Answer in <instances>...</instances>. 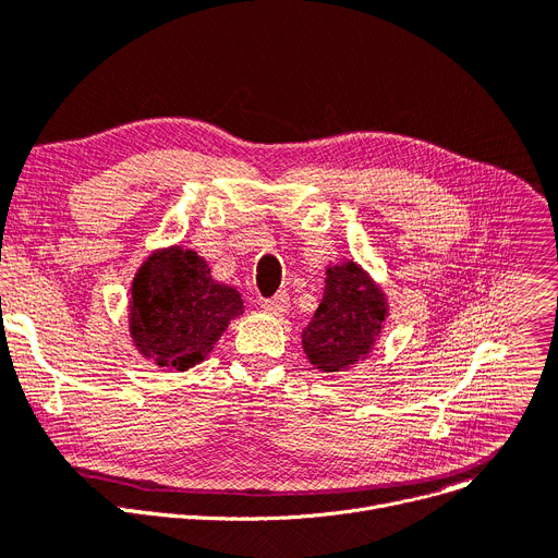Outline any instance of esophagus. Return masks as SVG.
<instances>
[{
	"label": "esophagus",
	"mask_w": 558,
	"mask_h": 558,
	"mask_svg": "<svg viewBox=\"0 0 558 558\" xmlns=\"http://www.w3.org/2000/svg\"><path fill=\"white\" fill-rule=\"evenodd\" d=\"M264 307H267L271 314H284L289 310V294L287 291H280V294H276L274 299H267L264 301Z\"/></svg>",
	"instance_id": "34e87169"
}]
</instances>
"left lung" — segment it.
I'll return each instance as SVG.
<instances>
[{"mask_svg": "<svg viewBox=\"0 0 558 558\" xmlns=\"http://www.w3.org/2000/svg\"><path fill=\"white\" fill-rule=\"evenodd\" d=\"M387 316L385 291L357 262L328 267L324 299L303 330L310 364L324 373H339L364 362L383 335Z\"/></svg>", "mask_w": 558, "mask_h": 558, "instance_id": "obj_1", "label": "left lung"}]
</instances>
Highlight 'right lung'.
Here are the masks:
<instances>
[{"label":"right lung","instance_id":"obj_1","mask_svg":"<svg viewBox=\"0 0 558 558\" xmlns=\"http://www.w3.org/2000/svg\"><path fill=\"white\" fill-rule=\"evenodd\" d=\"M242 294L210 276L196 251L169 246L146 257L131 284L129 328L137 353L160 368L187 371L210 355Z\"/></svg>","mask_w":558,"mask_h":558}]
</instances>
